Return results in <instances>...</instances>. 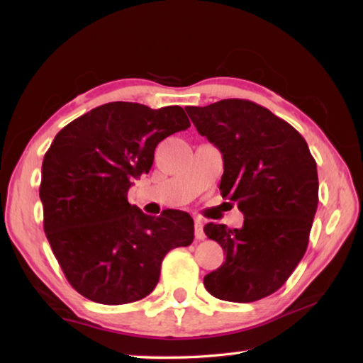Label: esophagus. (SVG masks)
<instances>
[{
    "label": "esophagus",
    "instance_id": "obj_1",
    "mask_svg": "<svg viewBox=\"0 0 363 363\" xmlns=\"http://www.w3.org/2000/svg\"><path fill=\"white\" fill-rule=\"evenodd\" d=\"M205 232H203V220L200 218H195V238L196 240H205Z\"/></svg>",
    "mask_w": 363,
    "mask_h": 363
}]
</instances>
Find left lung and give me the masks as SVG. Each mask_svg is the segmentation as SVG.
<instances>
[{
    "label": "left lung",
    "instance_id": "left-lung-1",
    "mask_svg": "<svg viewBox=\"0 0 363 363\" xmlns=\"http://www.w3.org/2000/svg\"><path fill=\"white\" fill-rule=\"evenodd\" d=\"M186 112L223 153L219 190L245 216L242 229L203 227L225 253L223 266L205 275V288L230 303L266 298L307 250L318 203L315 160L290 123L251 101L224 99Z\"/></svg>",
    "mask_w": 363,
    "mask_h": 363
}]
</instances>
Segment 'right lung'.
Listing matches in <instances>:
<instances>
[{"instance_id":"add662e5","label":"right lung","mask_w":363,"mask_h":363,"mask_svg":"<svg viewBox=\"0 0 363 363\" xmlns=\"http://www.w3.org/2000/svg\"><path fill=\"white\" fill-rule=\"evenodd\" d=\"M190 126L179 106L108 102L62 128L41 167L45 233L69 284L94 303L145 298L169 250L194 242L189 213L149 216L128 201L158 143Z\"/></svg>"}]
</instances>
